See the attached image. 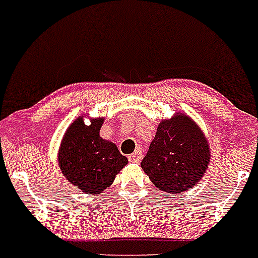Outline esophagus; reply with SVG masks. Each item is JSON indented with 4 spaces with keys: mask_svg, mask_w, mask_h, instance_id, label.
<instances>
[{
    "mask_svg": "<svg viewBox=\"0 0 258 258\" xmlns=\"http://www.w3.org/2000/svg\"><path fill=\"white\" fill-rule=\"evenodd\" d=\"M142 157H143L142 150H136V151L129 156V161H132V163H140V161L142 160Z\"/></svg>",
    "mask_w": 258,
    "mask_h": 258,
    "instance_id": "34e87169",
    "label": "esophagus"
}]
</instances>
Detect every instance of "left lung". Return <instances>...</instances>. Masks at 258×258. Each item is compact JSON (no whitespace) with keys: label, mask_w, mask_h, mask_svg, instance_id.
I'll return each mask as SVG.
<instances>
[{"label":"left lung","mask_w":258,"mask_h":258,"mask_svg":"<svg viewBox=\"0 0 258 258\" xmlns=\"http://www.w3.org/2000/svg\"><path fill=\"white\" fill-rule=\"evenodd\" d=\"M211 150L206 134L183 112L164 118L141 163L156 188L169 194L188 191L208 170Z\"/></svg>","instance_id":"left-lung-1"}]
</instances>
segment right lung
Segmentation results:
<instances>
[{
  "mask_svg": "<svg viewBox=\"0 0 258 258\" xmlns=\"http://www.w3.org/2000/svg\"><path fill=\"white\" fill-rule=\"evenodd\" d=\"M81 115L67 127L58 151V164L61 174L77 190L89 195H98L109 187L117 173L127 164L111 141L99 136L103 117Z\"/></svg>",
  "mask_w": 258,
  "mask_h": 258,
  "instance_id": "obj_1",
  "label": "right lung"
}]
</instances>
